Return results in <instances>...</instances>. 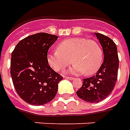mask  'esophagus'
<instances>
[{"label": "esophagus", "mask_w": 130, "mask_h": 130, "mask_svg": "<svg viewBox=\"0 0 130 130\" xmlns=\"http://www.w3.org/2000/svg\"><path fill=\"white\" fill-rule=\"evenodd\" d=\"M66 79H70V80H73V79H74V77H72V76H66Z\"/></svg>", "instance_id": "esophagus-1"}]
</instances>
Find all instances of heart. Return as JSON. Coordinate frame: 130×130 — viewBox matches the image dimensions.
I'll list each match as a JSON object with an SVG mask.
<instances>
[{
  "label": "heart",
  "mask_w": 130,
  "mask_h": 130,
  "mask_svg": "<svg viewBox=\"0 0 130 130\" xmlns=\"http://www.w3.org/2000/svg\"><path fill=\"white\" fill-rule=\"evenodd\" d=\"M56 51L47 54V62L59 71L72 63L74 74L91 75L100 69L103 62V51L98 43L86 38H71L59 42Z\"/></svg>",
  "instance_id": "heart-1"
}]
</instances>
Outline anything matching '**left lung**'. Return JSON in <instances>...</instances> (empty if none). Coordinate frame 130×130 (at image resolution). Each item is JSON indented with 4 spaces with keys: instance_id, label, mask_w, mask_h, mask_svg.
Listing matches in <instances>:
<instances>
[{
    "instance_id": "1",
    "label": "left lung",
    "mask_w": 130,
    "mask_h": 130,
    "mask_svg": "<svg viewBox=\"0 0 130 130\" xmlns=\"http://www.w3.org/2000/svg\"><path fill=\"white\" fill-rule=\"evenodd\" d=\"M102 46L104 61L95 75L84 79L82 87L76 91L80 99L97 103L107 98L115 86L119 68V58L115 43L107 36L95 33Z\"/></svg>"
}]
</instances>
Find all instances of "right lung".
Segmentation results:
<instances>
[{
	"instance_id": "add662e5",
	"label": "right lung",
	"mask_w": 130,
	"mask_h": 130,
	"mask_svg": "<svg viewBox=\"0 0 130 130\" xmlns=\"http://www.w3.org/2000/svg\"><path fill=\"white\" fill-rule=\"evenodd\" d=\"M58 36L47 33L20 41L11 54L10 75L18 96L32 105H43L55 97L63 77L47 62V53Z\"/></svg>"
}]
</instances>
